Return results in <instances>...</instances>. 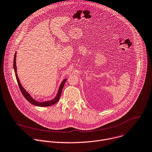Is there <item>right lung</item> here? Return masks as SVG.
<instances>
[{
    "mask_svg": "<svg viewBox=\"0 0 152 152\" xmlns=\"http://www.w3.org/2000/svg\"><path fill=\"white\" fill-rule=\"evenodd\" d=\"M16 54H17V53H15V55H14V71H15V77H16V79H17V82H18V86H19V88L21 90V93L23 94V96L25 97V98L28 101V102L34 105V106H39V107H48V106H53V104H56V103H57L58 102V100L60 99V98L61 96V92H62V90H63V88L64 87V85L65 84V82H66V80L67 79H65L61 83L60 86V88L58 89V92H57V95L56 96V97L51 99V100H49V101H46V102H37V101H36V99H34L30 94L28 92H27L26 89L23 87L21 83H20V80H19V78L18 77V75H17V66H16Z\"/></svg>",
    "mask_w": 152,
    "mask_h": 152,
    "instance_id": "add662e5",
    "label": "right lung"
}]
</instances>
